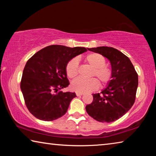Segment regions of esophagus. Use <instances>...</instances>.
Wrapping results in <instances>:
<instances>
[{"instance_id":"34e87169","label":"esophagus","mask_w":156,"mask_h":156,"mask_svg":"<svg viewBox=\"0 0 156 156\" xmlns=\"http://www.w3.org/2000/svg\"><path fill=\"white\" fill-rule=\"evenodd\" d=\"M83 94H82V93H76V96H80Z\"/></svg>"}]
</instances>
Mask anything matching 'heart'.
<instances>
[{
  "label": "heart",
  "mask_w": 156,
  "mask_h": 156,
  "mask_svg": "<svg viewBox=\"0 0 156 156\" xmlns=\"http://www.w3.org/2000/svg\"><path fill=\"white\" fill-rule=\"evenodd\" d=\"M84 61L94 69L92 76H96L102 84H106L111 80L112 76V69L105 65L106 60L101 54L91 53L84 57ZM66 72L69 78H75L78 73V62L76 58H73L67 63ZM99 83L96 78L89 80L78 78L73 80L70 87L77 93H87L98 88Z\"/></svg>",
  "instance_id": "obj_1"
}]
</instances>
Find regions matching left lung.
Masks as SVG:
<instances>
[{
  "label": "left lung",
  "instance_id": "obj_1",
  "mask_svg": "<svg viewBox=\"0 0 156 156\" xmlns=\"http://www.w3.org/2000/svg\"><path fill=\"white\" fill-rule=\"evenodd\" d=\"M87 49L109 60L112 76L101 94H93V102L87 105L86 111L98 122H113L133 106L138 85V74L130 59L118 49L109 47Z\"/></svg>",
  "mask_w": 156,
  "mask_h": 156
}]
</instances>
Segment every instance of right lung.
Here are the masks:
<instances>
[{
    "label": "right lung",
    "mask_w": 156,
    "mask_h": 156,
    "mask_svg": "<svg viewBox=\"0 0 156 156\" xmlns=\"http://www.w3.org/2000/svg\"><path fill=\"white\" fill-rule=\"evenodd\" d=\"M87 51L85 47L73 48L50 45L36 52L25 66L20 89L25 105L39 120L52 121L65 114L73 92H63L69 84L66 72L67 63Z\"/></svg>",
    "instance_id": "right-lung-1"
}]
</instances>
